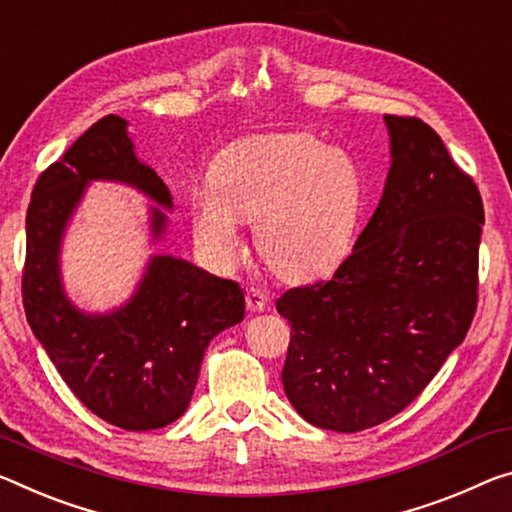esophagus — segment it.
I'll use <instances>...</instances> for the list:
<instances>
[{
  "label": "esophagus",
  "instance_id": "obj_1",
  "mask_svg": "<svg viewBox=\"0 0 512 512\" xmlns=\"http://www.w3.org/2000/svg\"><path fill=\"white\" fill-rule=\"evenodd\" d=\"M246 303L250 312H264L269 307V296L259 289H248L246 291Z\"/></svg>",
  "mask_w": 512,
  "mask_h": 512
}]
</instances>
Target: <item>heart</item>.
<instances>
[{
  "mask_svg": "<svg viewBox=\"0 0 512 512\" xmlns=\"http://www.w3.org/2000/svg\"><path fill=\"white\" fill-rule=\"evenodd\" d=\"M362 175L351 154L305 134H269L216 159L212 186L191 193L196 237L218 266L239 259V223L255 221L257 253L289 280L330 269L351 243Z\"/></svg>",
  "mask_w": 512,
  "mask_h": 512,
  "instance_id": "heart-1",
  "label": "heart"
}]
</instances>
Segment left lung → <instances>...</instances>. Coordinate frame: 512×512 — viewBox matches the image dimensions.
Wrapping results in <instances>:
<instances>
[{
    "instance_id": "1",
    "label": "left lung",
    "mask_w": 512,
    "mask_h": 512,
    "mask_svg": "<svg viewBox=\"0 0 512 512\" xmlns=\"http://www.w3.org/2000/svg\"><path fill=\"white\" fill-rule=\"evenodd\" d=\"M389 173L376 212L330 280L289 289V403L337 433L378 426L424 392L472 326L483 200L435 129L385 116Z\"/></svg>"
}]
</instances>
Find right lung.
<instances>
[{"instance_id":"right-lung-1","label":"right lung","mask_w":512,"mask_h":512,"mask_svg":"<svg viewBox=\"0 0 512 512\" xmlns=\"http://www.w3.org/2000/svg\"><path fill=\"white\" fill-rule=\"evenodd\" d=\"M91 182H120L148 196L152 241L168 227V186L134 152L127 120L107 116L38 177L27 209L22 303L27 321L72 394L125 431L173 424L189 408L202 358L218 332L237 326L246 298L173 255H152L132 298L111 312H84L68 298L61 246Z\"/></svg>"}]
</instances>
